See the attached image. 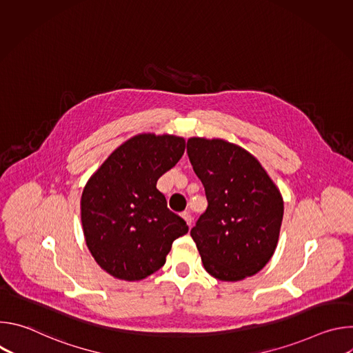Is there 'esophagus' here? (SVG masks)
<instances>
[{"instance_id":"34e87169","label":"esophagus","mask_w":353,"mask_h":353,"mask_svg":"<svg viewBox=\"0 0 353 353\" xmlns=\"http://www.w3.org/2000/svg\"><path fill=\"white\" fill-rule=\"evenodd\" d=\"M181 218L185 221V223H187L188 226H191V223H192V218H191L190 212H183V214H181Z\"/></svg>"}]
</instances>
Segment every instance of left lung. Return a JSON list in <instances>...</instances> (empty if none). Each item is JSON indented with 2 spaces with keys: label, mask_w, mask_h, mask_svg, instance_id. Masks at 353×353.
I'll return each instance as SVG.
<instances>
[{
  "label": "left lung",
  "mask_w": 353,
  "mask_h": 353,
  "mask_svg": "<svg viewBox=\"0 0 353 353\" xmlns=\"http://www.w3.org/2000/svg\"><path fill=\"white\" fill-rule=\"evenodd\" d=\"M187 154L208 199L191 229L205 271L225 282L256 275L278 244L283 218L279 188L248 150L229 141L192 137Z\"/></svg>",
  "instance_id": "left-lung-1"
}]
</instances>
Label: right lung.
<instances>
[{
  "instance_id": "add662e5",
  "label": "right lung",
  "mask_w": 353,
  "mask_h": 353,
  "mask_svg": "<svg viewBox=\"0 0 353 353\" xmlns=\"http://www.w3.org/2000/svg\"><path fill=\"white\" fill-rule=\"evenodd\" d=\"M181 137L134 135L88 180L81 196L83 237L97 265L123 281H141L163 267L187 223L157 188L184 154Z\"/></svg>"
}]
</instances>
